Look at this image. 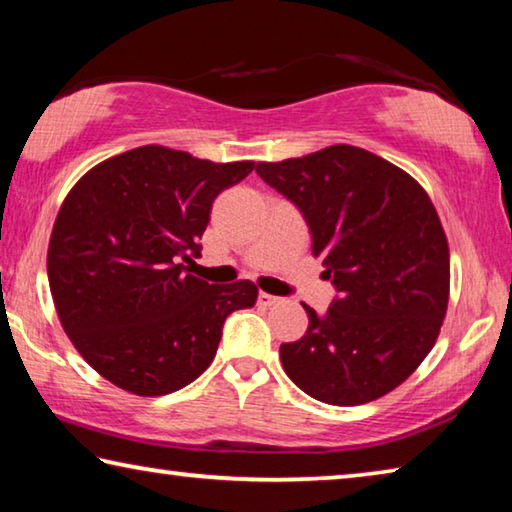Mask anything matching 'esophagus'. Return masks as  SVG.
<instances>
[{"label": "esophagus", "instance_id": "34e87169", "mask_svg": "<svg viewBox=\"0 0 512 512\" xmlns=\"http://www.w3.org/2000/svg\"><path fill=\"white\" fill-rule=\"evenodd\" d=\"M257 302H259V305H264V307H273V305H277V302H280V298H277V296H271V293L259 291Z\"/></svg>", "mask_w": 512, "mask_h": 512}]
</instances>
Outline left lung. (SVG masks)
I'll list each match as a JSON object with an SVG mask.
<instances>
[{"label": "left lung", "mask_w": 512, "mask_h": 512, "mask_svg": "<svg viewBox=\"0 0 512 512\" xmlns=\"http://www.w3.org/2000/svg\"><path fill=\"white\" fill-rule=\"evenodd\" d=\"M311 230V253L339 291L325 316L282 343V368L318 402L357 406L391 393L431 352L447 314L449 246L409 173L350 144L259 162Z\"/></svg>", "instance_id": "left-lung-1"}]
</instances>
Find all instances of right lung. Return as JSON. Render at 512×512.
Returning a JSON list of instances; mask_svg holds the SVG:
<instances>
[{"label": "right lung", "mask_w": 512, "mask_h": 512, "mask_svg": "<svg viewBox=\"0 0 512 512\" xmlns=\"http://www.w3.org/2000/svg\"><path fill=\"white\" fill-rule=\"evenodd\" d=\"M253 169L149 144L69 189L49 239V289L69 341L110 384L142 397L180 391L212 363L225 318L255 305L250 280L207 284L183 264L201 257L214 198Z\"/></svg>", "instance_id": "add662e5"}]
</instances>
